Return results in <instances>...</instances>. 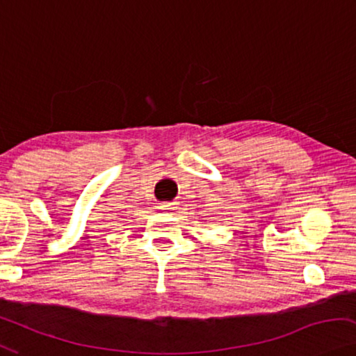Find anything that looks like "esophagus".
<instances>
[{
	"label": "esophagus",
	"mask_w": 356,
	"mask_h": 356,
	"mask_svg": "<svg viewBox=\"0 0 356 356\" xmlns=\"http://www.w3.org/2000/svg\"><path fill=\"white\" fill-rule=\"evenodd\" d=\"M158 208L159 210H172L174 203L172 202H161V203H158Z\"/></svg>",
	"instance_id": "esophagus-1"
}]
</instances>
